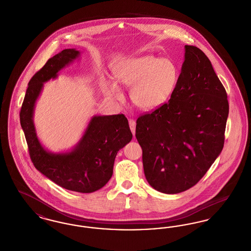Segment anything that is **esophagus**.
<instances>
[{"label":"esophagus","mask_w":251,"mask_h":251,"mask_svg":"<svg viewBox=\"0 0 251 251\" xmlns=\"http://www.w3.org/2000/svg\"><path fill=\"white\" fill-rule=\"evenodd\" d=\"M129 126H130V129H131L132 134L134 135L135 134V126H136V123L133 120H129Z\"/></svg>","instance_id":"esophagus-1"}]
</instances>
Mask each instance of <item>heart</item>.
<instances>
[{"mask_svg":"<svg viewBox=\"0 0 251 251\" xmlns=\"http://www.w3.org/2000/svg\"><path fill=\"white\" fill-rule=\"evenodd\" d=\"M117 81L131 86V100L136 107L151 111L162 106L174 93L178 84L179 72L172 60L159 58L152 54L133 57L120 64L115 70ZM104 92L121 100L123 93L113 80L102 82Z\"/></svg>","mask_w":251,"mask_h":251,"instance_id":"b5f03b06","label":"heart"}]
</instances>
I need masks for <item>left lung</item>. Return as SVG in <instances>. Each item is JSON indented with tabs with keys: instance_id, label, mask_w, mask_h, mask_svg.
<instances>
[{
	"instance_id": "left-lung-1",
	"label": "left lung",
	"mask_w": 251,
	"mask_h": 251,
	"mask_svg": "<svg viewBox=\"0 0 251 251\" xmlns=\"http://www.w3.org/2000/svg\"><path fill=\"white\" fill-rule=\"evenodd\" d=\"M228 115L227 92L201 49L185 45L178 84L168 102L136 120L144 173L155 190L185 191L220 154Z\"/></svg>"
}]
</instances>
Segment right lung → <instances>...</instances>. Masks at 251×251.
Wrapping results in <instances>:
<instances>
[{
	"instance_id": "add662e5",
	"label": "right lung",
	"mask_w": 251,
	"mask_h": 251,
	"mask_svg": "<svg viewBox=\"0 0 251 251\" xmlns=\"http://www.w3.org/2000/svg\"><path fill=\"white\" fill-rule=\"evenodd\" d=\"M79 55L80 51L75 49L63 50L36 72L28 84L20 120L30 158L36 169L65 189L92 193L111 179L118 151L132 138L125 116L93 117L79 143L72 151L63 153H51L42 147L33 120L35 104L43 84L55 79L60 70Z\"/></svg>"
}]
</instances>
